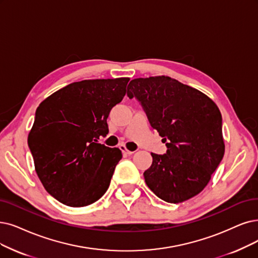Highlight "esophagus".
Returning <instances> with one entry per match:
<instances>
[{"instance_id": "obj_1", "label": "esophagus", "mask_w": 258, "mask_h": 258, "mask_svg": "<svg viewBox=\"0 0 258 258\" xmlns=\"http://www.w3.org/2000/svg\"><path fill=\"white\" fill-rule=\"evenodd\" d=\"M119 148H120V150H121L122 152H125V153H127V154H132V153H135V151H130L129 149H127V147H126L125 145H120V146H119Z\"/></svg>"}]
</instances>
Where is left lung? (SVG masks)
I'll return each mask as SVG.
<instances>
[{
    "instance_id": "obj_1",
    "label": "left lung",
    "mask_w": 258,
    "mask_h": 258,
    "mask_svg": "<svg viewBox=\"0 0 258 258\" xmlns=\"http://www.w3.org/2000/svg\"><path fill=\"white\" fill-rule=\"evenodd\" d=\"M127 95L140 101L151 127L167 142L166 153H151L152 164L144 172L148 187L169 203L195 197L224 154L218 107L202 92L167 76L133 79Z\"/></svg>"
}]
</instances>
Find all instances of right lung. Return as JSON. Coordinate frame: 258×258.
I'll list each match as a JSON object with an SVG mask.
<instances>
[{
  "mask_svg": "<svg viewBox=\"0 0 258 258\" xmlns=\"http://www.w3.org/2000/svg\"><path fill=\"white\" fill-rule=\"evenodd\" d=\"M129 78L73 82L36 110L28 147L46 191L68 207L94 203L107 191L122 154L98 143L111 109L126 94Z\"/></svg>",
  "mask_w": 258,
  "mask_h": 258,
  "instance_id": "right-lung-1",
  "label": "right lung"
}]
</instances>
